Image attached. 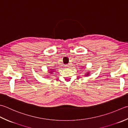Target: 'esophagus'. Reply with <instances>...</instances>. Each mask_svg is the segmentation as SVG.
<instances>
[{
    "mask_svg": "<svg viewBox=\"0 0 128 128\" xmlns=\"http://www.w3.org/2000/svg\"><path fill=\"white\" fill-rule=\"evenodd\" d=\"M70 66V65L69 64H67V65H66V68H69Z\"/></svg>",
    "mask_w": 128,
    "mask_h": 128,
    "instance_id": "1",
    "label": "esophagus"
}]
</instances>
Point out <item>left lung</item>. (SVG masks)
<instances>
[{
    "label": "left lung",
    "instance_id": "1",
    "mask_svg": "<svg viewBox=\"0 0 128 128\" xmlns=\"http://www.w3.org/2000/svg\"><path fill=\"white\" fill-rule=\"evenodd\" d=\"M89 73H90L89 72H88L87 74H86V76H88L89 75Z\"/></svg>",
    "mask_w": 128,
    "mask_h": 128
}]
</instances>
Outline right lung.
Returning <instances> with one entry per match:
<instances>
[{
	"label": "right lung",
	"instance_id": "right-lung-1",
	"mask_svg": "<svg viewBox=\"0 0 128 128\" xmlns=\"http://www.w3.org/2000/svg\"><path fill=\"white\" fill-rule=\"evenodd\" d=\"M50 70L49 72V73H50V74H52V72H54V69H50V70Z\"/></svg>",
	"mask_w": 128,
	"mask_h": 128
}]
</instances>
